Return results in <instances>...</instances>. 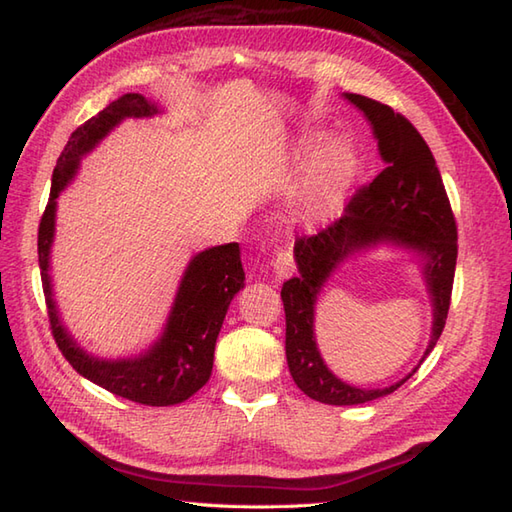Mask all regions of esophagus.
I'll use <instances>...</instances> for the list:
<instances>
[{
  "instance_id": "esophagus-1",
  "label": "esophagus",
  "mask_w": 512,
  "mask_h": 512,
  "mask_svg": "<svg viewBox=\"0 0 512 512\" xmlns=\"http://www.w3.org/2000/svg\"><path fill=\"white\" fill-rule=\"evenodd\" d=\"M273 270L279 279L290 277L292 273H295V259H292L290 250H286V248L277 250V253L273 255Z\"/></svg>"
}]
</instances>
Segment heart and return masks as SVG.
I'll return each mask as SVG.
<instances>
[{"label":"heart","mask_w":512,"mask_h":512,"mask_svg":"<svg viewBox=\"0 0 512 512\" xmlns=\"http://www.w3.org/2000/svg\"><path fill=\"white\" fill-rule=\"evenodd\" d=\"M314 147V140H301L299 156H308ZM356 171V151L343 140L325 145L319 156L314 158L306 189L301 195V206L306 215H317L341 193Z\"/></svg>","instance_id":"heart-1"}]
</instances>
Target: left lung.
<instances>
[{
  "label": "left lung",
  "instance_id": "8db88e82",
  "mask_svg": "<svg viewBox=\"0 0 512 512\" xmlns=\"http://www.w3.org/2000/svg\"><path fill=\"white\" fill-rule=\"evenodd\" d=\"M363 112L378 140L385 169L358 189L336 220L317 235L299 237V275L281 288L286 310V358L297 387L325 405H363L396 391L409 376L383 389L343 383L323 363L314 339V306L325 281L358 250L391 244L422 257V277L433 306L431 341L422 361L436 347L447 323L458 259V226L429 145L405 116L361 94H343ZM420 361V363H422Z\"/></svg>",
  "mask_w": 512,
  "mask_h": 512
}]
</instances>
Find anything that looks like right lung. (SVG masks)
I'll list each match as a JSON object with an SVG mask.
<instances>
[{
  "label": "right lung",
  "instance_id": "add662e5",
  "mask_svg": "<svg viewBox=\"0 0 512 512\" xmlns=\"http://www.w3.org/2000/svg\"><path fill=\"white\" fill-rule=\"evenodd\" d=\"M158 112V105L147 101L143 94H123L121 99L112 101L103 112L72 132L52 173L50 200L39 224L37 248L50 328L65 361L94 385L116 396L149 407H169L191 398L211 378L217 334L222 330L233 297L244 288L239 244L206 248L191 259L180 279L160 339L149 350L132 358H99L85 352L72 339L59 319L48 273L54 222H57V198L76 176L81 158L90 154L125 118H145Z\"/></svg>",
  "mask_w": 512,
  "mask_h": 512
}]
</instances>
